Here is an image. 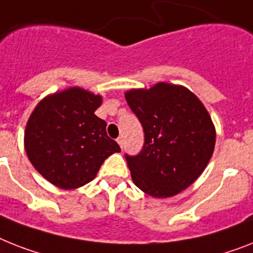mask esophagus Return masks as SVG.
<instances>
[{
    "label": "esophagus",
    "mask_w": 253,
    "mask_h": 253,
    "mask_svg": "<svg viewBox=\"0 0 253 253\" xmlns=\"http://www.w3.org/2000/svg\"><path fill=\"white\" fill-rule=\"evenodd\" d=\"M116 141H118V143H119V145H120V147H122V149H123V146H124V139H123V137H119V138L116 139Z\"/></svg>",
    "instance_id": "obj_1"
}]
</instances>
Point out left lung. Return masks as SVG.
Instances as JSON below:
<instances>
[{
	"label": "left lung",
	"instance_id": "1",
	"mask_svg": "<svg viewBox=\"0 0 253 253\" xmlns=\"http://www.w3.org/2000/svg\"><path fill=\"white\" fill-rule=\"evenodd\" d=\"M143 128L137 155L125 154L135 186L154 198L173 197L202 174L216 133L202 102L183 86L159 83L125 94Z\"/></svg>",
	"mask_w": 253,
	"mask_h": 253
}]
</instances>
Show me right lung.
<instances>
[{
	"instance_id": "1",
	"label": "right lung",
	"mask_w": 253,
	"mask_h": 253,
	"mask_svg": "<svg viewBox=\"0 0 253 253\" xmlns=\"http://www.w3.org/2000/svg\"><path fill=\"white\" fill-rule=\"evenodd\" d=\"M99 95L71 87L37 104L28 120L24 145L29 162L60 189H76L97 176L103 162L120 152L106 133V122L94 114Z\"/></svg>"
}]
</instances>
